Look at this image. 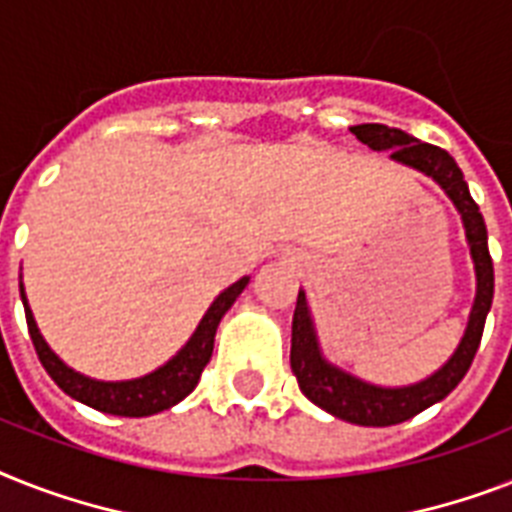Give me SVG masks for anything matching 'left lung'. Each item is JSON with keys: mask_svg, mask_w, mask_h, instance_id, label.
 <instances>
[{"mask_svg": "<svg viewBox=\"0 0 512 512\" xmlns=\"http://www.w3.org/2000/svg\"><path fill=\"white\" fill-rule=\"evenodd\" d=\"M352 134L363 144H368L373 152H389L392 162L431 178L447 194V199L455 205L460 220H463L465 242L471 249L473 270H476V297H473L468 326H465L460 344L447 357L442 368H436L431 376L405 386L371 384V381L331 363L321 350V339L315 331L307 294L299 289L292 321V371L297 376L302 394L313 405L347 423L394 426V423L407 421V418L423 413L426 407L442 402L463 381L473 363V355L479 350L484 321L489 315V307H492L494 268L492 257H489L484 218L479 213V205L473 202L458 162L452 160L444 149L423 144L400 128L363 123V126H352Z\"/></svg>", "mask_w": 512, "mask_h": 512, "instance_id": "obj_1", "label": "left lung"}]
</instances>
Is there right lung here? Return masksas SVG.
I'll list each match as a JSON object with an SVG mask.
<instances>
[{
	"label": "right lung",
	"mask_w": 512,
	"mask_h": 512,
	"mask_svg": "<svg viewBox=\"0 0 512 512\" xmlns=\"http://www.w3.org/2000/svg\"><path fill=\"white\" fill-rule=\"evenodd\" d=\"M247 284L249 276H244L228 289H223L213 299V305L207 307V313L202 315V321L194 328V334L189 336V342L170 357L168 363L155 368L147 376L128 378V381H99V378L83 376V373L73 371L68 363H62L57 352L47 344V339L41 336L39 326H36L23 284H20V299H23V307H26L28 331H31L36 355H39L44 371L52 376V381L60 386L62 392L73 397V400L83 402V405L94 407V410H102V413L144 418V415L162 413V410L178 405L184 397L194 392V386L199 384V376H202L205 365L213 357L215 331H218L220 318L231 310V305L247 289Z\"/></svg>",
	"instance_id": "1"
}]
</instances>
